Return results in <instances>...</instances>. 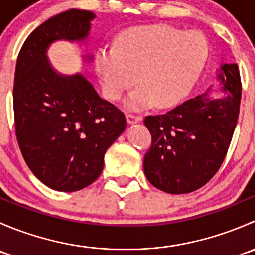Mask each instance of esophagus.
Here are the masks:
<instances>
[{
    "instance_id": "obj_1",
    "label": "esophagus",
    "mask_w": 255,
    "mask_h": 255,
    "mask_svg": "<svg viewBox=\"0 0 255 255\" xmlns=\"http://www.w3.org/2000/svg\"><path fill=\"white\" fill-rule=\"evenodd\" d=\"M127 122L129 123V125H132V123H137V122H140L142 121V117L138 115H134V113H127Z\"/></svg>"
}]
</instances>
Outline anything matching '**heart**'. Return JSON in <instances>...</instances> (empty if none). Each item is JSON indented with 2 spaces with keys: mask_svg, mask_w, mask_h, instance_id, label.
Wrapping results in <instances>:
<instances>
[{
  "mask_svg": "<svg viewBox=\"0 0 255 255\" xmlns=\"http://www.w3.org/2000/svg\"><path fill=\"white\" fill-rule=\"evenodd\" d=\"M207 59L208 43L201 33L149 25L128 30L117 47L99 49L96 69L107 99H120L138 76L142 85L130 94L128 106L155 102L168 107L191 91Z\"/></svg>",
  "mask_w": 255,
  "mask_h": 255,
  "instance_id": "b5f03b06",
  "label": "heart"
}]
</instances>
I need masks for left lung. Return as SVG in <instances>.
<instances>
[{
	"mask_svg": "<svg viewBox=\"0 0 255 255\" xmlns=\"http://www.w3.org/2000/svg\"><path fill=\"white\" fill-rule=\"evenodd\" d=\"M218 79L226 92L222 99H211L206 92L165 115L144 118L151 134L144 174L156 189L189 194L206 185L222 165L239 115L242 82L237 64H223Z\"/></svg>",
	"mask_w": 255,
	"mask_h": 255,
	"instance_id": "8db88e82",
	"label": "left lung"
}]
</instances>
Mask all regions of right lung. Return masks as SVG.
Returning <instances> with one entry per match:
<instances>
[{
  "mask_svg": "<svg viewBox=\"0 0 255 255\" xmlns=\"http://www.w3.org/2000/svg\"><path fill=\"white\" fill-rule=\"evenodd\" d=\"M95 14L69 9L33 30L20 48L13 85L16 137L28 168L56 191H78L95 181L104 156L126 129L125 113L102 100L80 74L64 76L47 59L58 39L82 40Z\"/></svg>",
  "mask_w": 255,
  "mask_h": 255,
  "instance_id": "obj_1",
  "label": "right lung"
}]
</instances>
